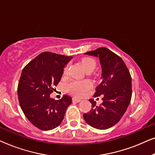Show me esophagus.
<instances>
[{"label":"esophagus","mask_w":155,"mask_h":155,"mask_svg":"<svg viewBox=\"0 0 155 155\" xmlns=\"http://www.w3.org/2000/svg\"><path fill=\"white\" fill-rule=\"evenodd\" d=\"M73 101H75V102H77V103H79L82 100L80 99H78V98H75V97H73Z\"/></svg>","instance_id":"obj_1"}]
</instances>
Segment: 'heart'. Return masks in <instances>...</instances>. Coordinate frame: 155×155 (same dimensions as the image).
<instances>
[{"instance_id":"heart-1","label":"heart","mask_w":155,"mask_h":155,"mask_svg":"<svg viewBox=\"0 0 155 155\" xmlns=\"http://www.w3.org/2000/svg\"><path fill=\"white\" fill-rule=\"evenodd\" d=\"M81 64L84 69L87 72L93 71L96 67V62L94 59L91 58H85L81 61ZM68 69V65H67L64 69V73H66ZM91 84L88 81H78L74 80L68 85V90L72 94L75 96H82L86 91L90 90Z\"/></svg>"}]
</instances>
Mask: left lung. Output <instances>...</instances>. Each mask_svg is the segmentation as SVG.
Wrapping results in <instances>:
<instances>
[{
  "label": "left lung",
  "mask_w": 155,
  "mask_h": 155,
  "mask_svg": "<svg viewBox=\"0 0 155 155\" xmlns=\"http://www.w3.org/2000/svg\"><path fill=\"white\" fill-rule=\"evenodd\" d=\"M84 54L99 59L101 82L94 96L103 95V102L97 107L90 99L92 108L89 113L83 114V117L90 126L106 130L117 124L128 109L132 97L130 74L121 58L107 48H99Z\"/></svg>",
  "instance_id": "obj_1"
}]
</instances>
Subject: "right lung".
I'll list each match as a JSON object with an SVG mask.
<instances>
[{"mask_svg": "<svg viewBox=\"0 0 155 155\" xmlns=\"http://www.w3.org/2000/svg\"><path fill=\"white\" fill-rule=\"evenodd\" d=\"M72 58L73 56L43 52L29 62L21 73L18 87L20 107L27 119L42 130L58 127L71 104L72 98L68 95L55 100L50 94Z\"/></svg>", "mask_w": 155, "mask_h": 155, "instance_id": "1", "label": "right lung"}]
</instances>
